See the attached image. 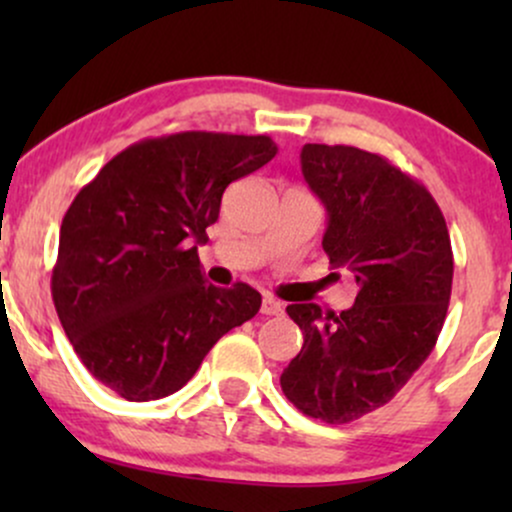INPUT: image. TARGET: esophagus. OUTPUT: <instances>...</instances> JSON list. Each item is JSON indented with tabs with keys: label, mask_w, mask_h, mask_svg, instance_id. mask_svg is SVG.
Returning <instances> with one entry per match:
<instances>
[{
	"label": "esophagus",
	"mask_w": 512,
	"mask_h": 512,
	"mask_svg": "<svg viewBox=\"0 0 512 512\" xmlns=\"http://www.w3.org/2000/svg\"><path fill=\"white\" fill-rule=\"evenodd\" d=\"M260 310H262V315H281V313H284V305H281L272 296H264Z\"/></svg>",
	"instance_id": "34e87169"
}]
</instances>
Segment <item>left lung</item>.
<instances>
[{"label":"left lung","mask_w":512,"mask_h":512,"mask_svg":"<svg viewBox=\"0 0 512 512\" xmlns=\"http://www.w3.org/2000/svg\"><path fill=\"white\" fill-rule=\"evenodd\" d=\"M303 178L327 209L322 248L356 276V303L286 313L303 346L281 373L293 407L325 424H349L407 385L443 330L452 248L431 192L390 161L356 146L305 144Z\"/></svg>","instance_id":"1"}]
</instances>
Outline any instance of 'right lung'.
<instances>
[{"label": "right lung", "mask_w": 512, "mask_h": 512, "mask_svg": "<svg viewBox=\"0 0 512 512\" xmlns=\"http://www.w3.org/2000/svg\"><path fill=\"white\" fill-rule=\"evenodd\" d=\"M274 156L264 134H168L127 146L74 197L52 301L76 356L115 395H173L223 334L257 315L252 286L204 279L197 245L223 190Z\"/></svg>", "instance_id": "obj_1"}]
</instances>
